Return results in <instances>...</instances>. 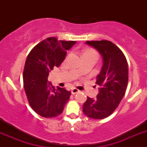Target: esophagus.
<instances>
[{
  "label": "esophagus",
  "instance_id": "esophagus-1",
  "mask_svg": "<svg viewBox=\"0 0 147 147\" xmlns=\"http://www.w3.org/2000/svg\"><path fill=\"white\" fill-rule=\"evenodd\" d=\"M79 92H80V90H78L77 88H73L72 90H71V92H72V94H76V93Z\"/></svg>",
  "mask_w": 147,
  "mask_h": 147
}]
</instances>
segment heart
Here are the masks:
<instances>
[{"mask_svg":"<svg viewBox=\"0 0 147 147\" xmlns=\"http://www.w3.org/2000/svg\"><path fill=\"white\" fill-rule=\"evenodd\" d=\"M84 55H92L95 57H97V54H96L95 52L93 51V50H87V51H86L85 53H83L82 56Z\"/></svg>","mask_w":147,"mask_h":147,"instance_id":"obj_1","label":"heart"}]
</instances>
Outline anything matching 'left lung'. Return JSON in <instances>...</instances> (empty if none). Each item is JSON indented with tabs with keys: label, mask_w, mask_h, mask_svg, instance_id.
Here are the masks:
<instances>
[{
	"label": "left lung",
	"mask_w": 147,
	"mask_h": 147,
	"mask_svg": "<svg viewBox=\"0 0 147 147\" xmlns=\"http://www.w3.org/2000/svg\"><path fill=\"white\" fill-rule=\"evenodd\" d=\"M102 57V66L97 76L99 85L97 98L87 97L82 107L85 116L94 119L109 117L122 100L128 83V64L119 47L108 40L87 41Z\"/></svg>",
	"instance_id": "left-lung-1"
}]
</instances>
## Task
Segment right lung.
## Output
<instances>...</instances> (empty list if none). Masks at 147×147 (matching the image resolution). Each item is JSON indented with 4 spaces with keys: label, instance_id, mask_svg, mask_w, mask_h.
<instances>
[{
    "label": "right lung",
    "instance_id": "1",
    "mask_svg": "<svg viewBox=\"0 0 147 147\" xmlns=\"http://www.w3.org/2000/svg\"><path fill=\"white\" fill-rule=\"evenodd\" d=\"M76 41L52 37L39 42L28 54L23 71V85L30 105L38 115L52 118L63 112L71 92L55 88L47 80L49 72L59 67Z\"/></svg>",
    "mask_w": 147,
    "mask_h": 147
}]
</instances>
